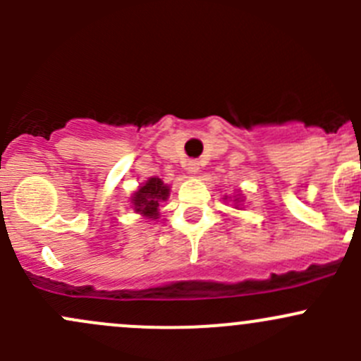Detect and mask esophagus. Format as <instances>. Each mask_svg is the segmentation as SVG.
<instances>
[{
  "instance_id": "obj_1",
  "label": "esophagus",
  "mask_w": 361,
  "mask_h": 361,
  "mask_svg": "<svg viewBox=\"0 0 361 361\" xmlns=\"http://www.w3.org/2000/svg\"><path fill=\"white\" fill-rule=\"evenodd\" d=\"M187 171L188 174L195 176V174H199V171H201V164H199L197 160H190V162L187 164Z\"/></svg>"
}]
</instances>
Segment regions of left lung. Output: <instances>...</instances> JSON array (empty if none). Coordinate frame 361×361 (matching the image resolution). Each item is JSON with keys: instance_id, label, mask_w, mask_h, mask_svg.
Here are the masks:
<instances>
[{"instance_id": "left-lung-1", "label": "left lung", "mask_w": 361, "mask_h": 361, "mask_svg": "<svg viewBox=\"0 0 361 361\" xmlns=\"http://www.w3.org/2000/svg\"><path fill=\"white\" fill-rule=\"evenodd\" d=\"M232 201V204H234L235 206V209H241V206H243V202H245V195L243 194H238V195H234V197H231V195H225V201Z\"/></svg>"}]
</instances>
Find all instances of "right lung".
Wrapping results in <instances>:
<instances>
[{"label":"right lung","mask_w":361,"mask_h":361,"mask_svg":"<svg viewBox=\"0 0 361 361\" xmlns=\"http://www.w3.org/2000/svg\"><path fill=\"white\" fill-rule=\"evenodd\" d=\"M171 187L157 176H150L133 192L130 207L145 220H157L160 216V202L167 201Z\"/></svg>","instance_id":"1"}]
</instances>
